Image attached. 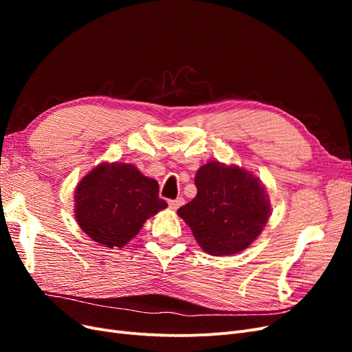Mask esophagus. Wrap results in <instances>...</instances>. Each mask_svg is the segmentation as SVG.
Returning <instances> with one entry per match:
<instances>
[{
	"label": "esophagus",
	"mask_w": 352,
	"mask_h": 352,
	"mask_svg": "<svg viewBox=\"0 0 352 352\" xmlns=\"http://www.w3.org/2000/svg\"><path fill=\"white\" fill-rule=\"evenodd\" d=\"M185 204V199L184 198H176V199H170L168 201V207L172 210H177L180 206Z\"/></svg>",
	"instance_id": "obj_1"
}]
</instances>
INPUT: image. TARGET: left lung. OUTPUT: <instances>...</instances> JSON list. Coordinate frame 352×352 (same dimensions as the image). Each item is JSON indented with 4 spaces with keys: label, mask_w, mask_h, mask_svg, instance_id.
<instances>
[{
    "label": "left lung",
    "mask_w": 352,
    "mask_h": 352,
    "mask_svg": "<svg viewBox=\"0 0 352 352\" xmlns=\"http://www.w3.org/2000/svg\"><path fill=\"white\" fill-rule=\"evenodd\" d=\"M197 197L177 210L199 247L211 255L248 248L270 216V199L257 176L210 162L195 176Z\"/></svg>",
    "instance_id": "1"
}]
</instances>
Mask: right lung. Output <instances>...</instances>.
Wrapping results in <instances>:
<instances>
[{
    "instance_id": "1",
    "label": "right lung",
    "mask_w": 352,
    "mask_h": 352,
    "mask_svg": "<svg viewBox=\"0 0 352 352\" xmlns=\"http://www.w3.org/2000/svg\"><path fill=\"white\" fill-rule=\"evenodd\" d=\"M167 207L157 180L126 163H102L74 190V216L87 235L107 248H123L146 219Z\"/></svg>"
}]
</instances>
